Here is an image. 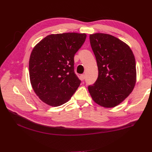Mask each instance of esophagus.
<instances>
[{
    "instance_id": "34e87169",
    "label": "esophagus",
    "mask_w": 152,
    "mask_h": 152,
    "mask_svg": "<svg viewBox=\"0 0 152 152\" xmlns=\"http://www.w3.org/2000/svg\"><path fill=\"white\" fill-rule=\"evenodd\" d=\"M85 78H86V75H85V74H82V75H80V79L82 80H84V79H85Z\"/></svg>"
}]
</instances>
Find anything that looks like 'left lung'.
Here are the masks:
<instances>
[{
    "label": "left lung",
    "mask_w": 152,
    "mask_h": 152,
    "mask_svg": "<svg viewBox=\"0 0 152 152\" xmlns=\"http://www.w3.org/2000/svg\"><path fill=\"white\" fill-rule=\"evenodd\" d=\"M98 77L88 86L92 98L98 104L112 108L131 93L136 80V61L128 45L115 37L105 34L90 35Z\"/></svg>",
    "instance_id": "obj_1"
}]
</instances>
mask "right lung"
Instances as JSON below:
<instances>
[{
  "mask_svg": "<svg viewBox=\"0 0 152 152\" xmlns=\"http://www.w3.org/2000/svg\"><path fill=\"white\" fill-rule=\"evenodd\" d=\"M86 34L49 35L32 50L30 79L43 102L58 107L66 103L80 86L74 70V56L85 42Z\"/></svg>",
  "mask_w": 152,
  "mask_h": 152,
  "instance_id": "obj_1",
  "label": "right lung"
}]
</instances>
